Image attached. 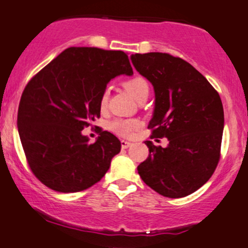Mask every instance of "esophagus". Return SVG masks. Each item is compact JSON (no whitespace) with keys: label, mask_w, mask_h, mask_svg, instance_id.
Wrapping results in <instances>:
<instances>
[{"label":"esophagus","mask_w":248,"mask_h":248,"mask_svg":"<svg viewBox=\"0 0 248 248\" xmlns=\"http://www.w3.org/2000/svg\"><path fill=\"white\" fill-rule=\"evenodd\" d=\"M130 146H132V143H130V142L121 141V147H122V149H127V148H129Z\"/></svg>","instance_id":"esophagus-1"}]
</instances>
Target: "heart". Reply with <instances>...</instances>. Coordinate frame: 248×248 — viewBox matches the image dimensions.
I'll use <instances>...</instances> for the list:
<instances>
[{
  "instance_id": "1",
  "label": "heart",
  "mask_w": 248,
  "mask_h": 248,
  "mask_svg": "<svg viewBox=\"0 0 248 248\" xmlns=\"http://www.w3.org/2000/svg\"><path fill=\"white\" fill-rule=\"evenodd\" d=\"M124 90L133 96L135 100H138L140 96H142L144 93L149 92V85H148L147 80L142 77H133V78L128 79L124 82ZM107 100H108V94L106 92L102 93L100 98V108L105 109L107 106ZM110 129L113 132L118 134V135L124 136V138H129L133 135L134 132L139 129L141 127L140 121L135 120V119H128V120H124V119H118L114 120L110 124Z\"/></svg>"
}]
</instances>
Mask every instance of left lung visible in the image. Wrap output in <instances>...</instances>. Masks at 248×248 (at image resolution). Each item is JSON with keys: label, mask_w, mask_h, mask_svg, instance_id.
<instances>
[{"label": "left lung", "mask_w": 248, "mask_h": 248, "mask_svg": "<svg viewBox=\"0 0 248 248\" xmlns=\"http://www.w3.org/2000/svg\"><path fill=\"white\" fill-rule=\"evenodd\" d=\"M136 71L152 82L155 106L148 128L167 138L166 148L144 143L149 156L138 167L148 186L164 197L191 195L215 172L224 130L220 96L191 64L169 53L130 56Z\"/></svg>", "instance_id": "8db88e82"}]
</instances>
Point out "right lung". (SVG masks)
<instances>
[{
	"mask_svg": "<svg viewBox=\"0 0 248 248\" xmlns=\"http://www.w3.org/2000/svg\"><path fill=\"white\" fill-rule=\"evenodd\" d=\"M120 75L133 76L127 53L69 47L25 86L17 128L28 163L43 184L78 192L104 177L121 142L104 130L94 143L81 130L100 116V98Z\"/></svg>",
	"mask_w": 248,
	"mask_h": 248,
	"instance_id": "obj_1",
	"label": "right lung"
}]
</instances>
